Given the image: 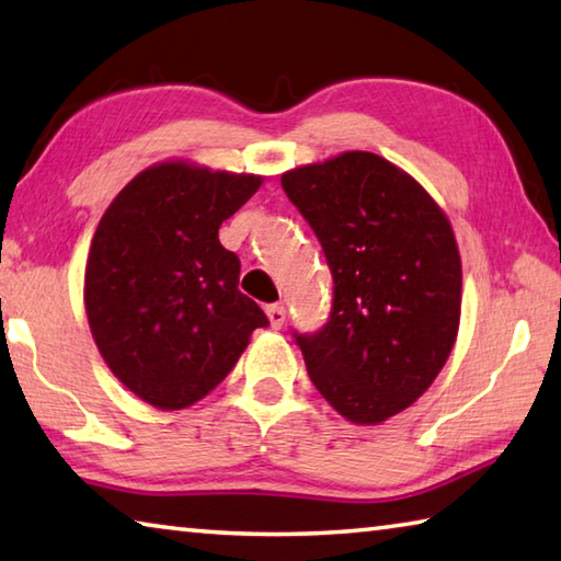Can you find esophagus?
<instances>
[{"label": "esophagus", "mask_w": 561, "mask_h": 561, "mask_svg": "<svg viewBox=\"0 0 561 561\" xmlns=\"http://www.w3.org/2000/svg\"><path fill=\"white\" fill-rule=\"evenodd\" d=\"M267 319L274 329H282L284 321H287V309L282 304H272V307H267Z\"/></svg>", "instance_id": "obj_1"}]
</instances>
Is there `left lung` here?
Here are the masks:
<instances>
[{"label": "left lung", "instance_id": "8db88e82", "mask_svg": "<svg viewBox=\"0 0 561 561\" xmlns=\"http://www.w3.org/2000/svg\"><path fill=\"white\" fill-rule=\"evenodd\" d=\"M282 188L319 238L333 277L329 321L294 333L309 378L355 424L426 392L454 348L461 257L420 183L370 151L291 169Z\"/></svg>", "mask_w": 561, "mask_h": 561}]
</instances>
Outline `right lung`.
Masks as SVG:
<instances>
[{"mask_svg": "<svg viewBox=\"0 0 561 561\" xmlns=\"http://www.w3.org/2000/svg\"><path fill=\"white\" fill-rule=\"evenodd\" d=\"M262 176L164 161L131 179L95 230L85 311L107 368L159 410H183L270 323L238 289L240 260L218 228Z\"/></svg>", "mask_w": 561, "mask_h": 561, "instance_id": "1", "label": "right lung"}]
</instances>
